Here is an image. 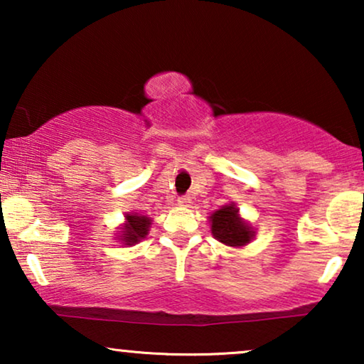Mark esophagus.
Instances as JSON below:
<instances>
[{"mask_svg": "<svg viewBox=\"0 0 364 364\" xmlns=\"http://www.w3.org/2000/svg\"><path fill=\"white\" fill-rule=\"evenodd\" d=\"M178 205H191V197L188 196H181L177 198Z\"/></svg>", "mask_w": 364, "mask_h": 364, "instance_id": "esophagus-1", "label": "esophagus"}]
</instances>
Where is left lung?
<instances>
[{"label":"left lung","mask_w":364,"mask_h":364,"mask_svg":"<svg viewBox=\"0 0 364 364\" xmlns=\"http://www.w3.org/2000/svg\"><path fill=\"white\" fill-rule=\"evenodd\" d=\"M212 235L228 247H243L255 235L252 227L238 215V208L233 203L223 205L210 215Z\"/></svg>","instance_id":"8db88e82"}]
</instances>
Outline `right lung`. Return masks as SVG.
I'll use <instances>...</instances> for the list:
<instances>
[{
    "mask_svg": "<svg viewBox=\"0 0 364 364\" xmlns=\"http://www.w3.org/2000/svg\"><path fill=\"white\" fill-rule=\"evenodd\" d=\"M151 218L141 213H127L126 223L121 228V240L124 245H136L147 237L149 227H151Z\"/></svg>",
    "mask_w": 364,
    "mask_h": 364,
    "instance_id": "add662e5",
    "label": "right lung"
}]
</instances>
